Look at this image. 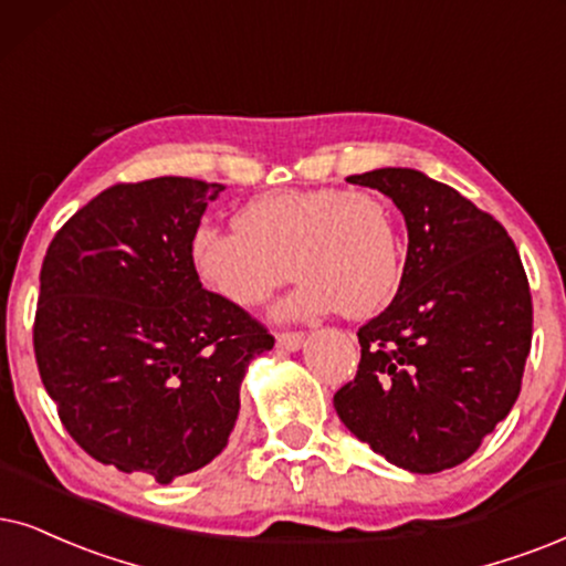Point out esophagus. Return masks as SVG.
Instances as JSON below:
<instances>
[{
    "label": "esophagus",
    "mask_w": 566,
    "mask_h": 566,
    "mask_svg": "<svg viewBox=\"0 0 566 566\" xmlns=\"http://www.w3.org/2000/svg\"><path fill=\"white\" fill-rule=\"evenodd\" d=\"M276 345L282 349H300L303 345V332H282L276 334Z\"/></svg>",
    "instance_id": "obj_1"
}]
</instances>
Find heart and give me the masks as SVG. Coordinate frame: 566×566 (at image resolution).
Returning <instances> with one entry per match:
<instances>
[{
	"label": "heart",
	"instance_id": "obj_1",
	"mask_svg": "<svg viewBox=\"0 0 566 566\" xmlns=\"http://www.w3.org/2000/svg\"><path fill=\"white\" fill-rule=\"evenodd\" d=\"M238 230L200 227L190 259L200 282L227 303L259 307L292 276L290 316L339 311L376 316L402 279V227L370 190H274L248 200Z\"/></svg>",
	"mask_w": 566,
	"mask_h": 566
}]
</instances>
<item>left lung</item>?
<instances>
[{
	"instance_id": "8db88e82",
	"label": "left lung",
	"mask_w": 566,
	"mask_h": 566,
	"mask_svg": "<svg viewBox=\"0 0 566 566\" xmlns=\"http://www.w3.org/2000/svg\"><path fill=\"white\" fill-rule=\"evenodd\" d=\"M347 182L381 190L407 224L395 300L357 328L360 366L334 395L357 439L410 473L473 457L517 402L533 339V297L502 224L418 169Z\"/></svg>"
}]
</instances>
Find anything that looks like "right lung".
I'll return each instance as SVG.
<instances>
[{
	"label": "right lung",
	"instance_id": "1",
	"mask_svg": "<svg viewBox=\"0 0 566 566\" xmlns=\"http://www.w3.org/2000/svg\"><path fill=\"white\" fill-rule=\"evenodd\" d=\"M224 185L117 182L62 224L41 266L33 349L77 447L159 483L227 447L269 328L203 290L190 245Z\"/></svg>",
	"mask_w": 566,
	"mask_h": 566
}]
</instances>
